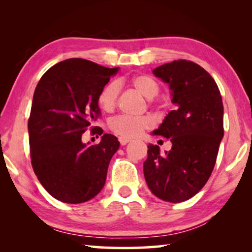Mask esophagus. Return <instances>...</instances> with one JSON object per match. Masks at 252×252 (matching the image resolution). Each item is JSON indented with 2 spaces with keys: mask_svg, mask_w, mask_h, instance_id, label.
Listing matches in <instances>:
<instances>
[{
  "mask_svg": "<svg viewBox=\"0 0 252 252\" xmlns=\"http://www.w3.org/2000/svg\"><path fill=\"white\" fill-rule=\"evenodd\" d=\"M119 141H120L121 146H126V144L129 143V142L131 141V140L127 139V138H121V136H120V138H119Z\"/></svg>",
  "mask_w": 252,
  "mask_h": 252,
  "instance_id": "esophagus-1",
  "label": "esophagus"
}]
</instances>
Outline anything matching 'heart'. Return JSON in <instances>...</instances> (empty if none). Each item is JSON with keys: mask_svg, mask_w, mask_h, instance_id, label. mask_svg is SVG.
<instances>
[{"mask_svg": "<svg viewBox=\"0 0 252 252\" xmlns=\"http://www.w3.org/2000/svg\"><path fill=\"white\" fill-rule=\"evenodd\" d=\"M130 83L136 91L141 93L148 99H152L160 91V85L156 79L148 74H136L130 79ZM120 84L117 81L106 83L97 96V102L104 111H112L117 106ZM155 119L150 116L129 117L118 116L109 122V129L121 138H135L142 133L144 130H149L155 126Z\"/></svg>", "mask_w": 252, "mask_h": 252, "instance_id": "b5f03b06", "label": "heart"}]
</instances>
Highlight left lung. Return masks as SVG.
Returning <instances> with one entry per match:
<instances>
[{
    "label": "left lung",
    "instance_id": "8db88e82",
    "mask_svg": "<svg viewBox=\"0 0 252 252\" xmlns=\"http://www.w3.org/2000/svg\"><path fill=\"white\" fill-rule=\"evenodd\" d=\"M169 83L178 105L155 131L170 139L172 148L160 155L148 146L143 173L149 189L168 202H182L197 194L210 178L223 136V104L216 81L197 63L174 60L153 70Z\"/></svg>",
    "mask_w": 252,
    "mask_h": 252
}]
</instances>
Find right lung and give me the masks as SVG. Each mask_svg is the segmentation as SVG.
Returning a JSON list of instances; mask_svg holds the SVG:
<instances>
[{
	"mask_svg": "<svg viewBox=\"0 0 252 252\" xmlns=\"http://www.w3.org/2000/svg\"><path fill=\"white\" fill-rule=\"evenodd\" d=\"M117 71L69 59L50 67L36 85L28 122L31 163L41 185L60 201H89L104 186L120 143L104 133L100 143L87 146L82 134L103 133L92 126L100 114L97 96Z\"/></svg>",
	"mask_w": 252,
	"mask_h": 252,
	"instance_id": "add662e5",
	"label": "right lung"
}]
</instances>
